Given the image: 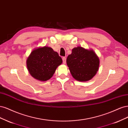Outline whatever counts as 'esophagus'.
<instances>
[{"instance_id":"esophagus-1","label":"esophagus","mask_w":128,"mask_h":128,"mask_svg":"<svg viewBox=\"0 0 128 128\" xmlns=\"http://www.w3.org/2000/svg\"><path fill=\"white\" fill-rule=\"evenodd\" d=\"M62 60H63V64H66V57H63L62 58Z\"/></svg>"}]
</instances>
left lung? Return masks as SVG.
Segmentation results:
<instances>
[{
  "label": "left lung",
  "instance_id": "8db88e82",
  "mask_svg": "<svg viewBox=\"0 0 128 128\" xmlns=\"http://www.w3.org/2000/svg\"><path fill=\"white\" fill-rule=\"evenodd\" d=\"M72 76L79 81H87L96 75L100 66V60L93 50L82 47L74 48L66 59Z\"/></svg>",
  "mask_w": 128,
  "mask_h": 128
}]
</instances>
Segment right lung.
Listing matches in <instances>:
<instances>
[{
	"label": "right lung",
	"instance_id": "1",
	"mask_svg": "<svg viewBox=\"0 0 128 128\" xmlns=\"http://www.w3.org/2000/svg\"><path fill=\"white\" fill-rule=\"evenodd\" d=\"M62 60L57 52L49 47L34 49L26 60L28 72L34 79L41 81L50 79Z\"/></svg>",
	"mask_w": 128,
	"mask_h": 128
}]
</instances>
